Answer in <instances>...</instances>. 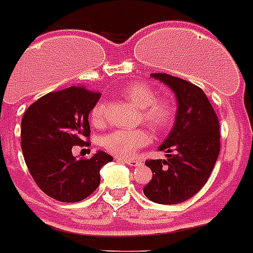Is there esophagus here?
Instances as JSON below:
<instances>
[{
	"instance_id": "1",
	"label": "esophagus",
	"mask_w": 253,
	"mask_h": 253,
	"mask_svg": "<svg viewBox=\"0 0 253 253\" xmlns=\"http://www.w3.org/2000/svg\"><path fill=\"white\" fill-rule=\"evenodd\" d=\"M116 160H118V161H123V163L128 164V165L130 166H139L142 164L141 160L138 159H120V157H116Z\"/></svg>"
}]
</instances>
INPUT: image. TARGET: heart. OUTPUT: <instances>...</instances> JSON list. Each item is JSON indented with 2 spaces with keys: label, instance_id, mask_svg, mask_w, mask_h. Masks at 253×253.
<instances>
[{
  "label": "heart",
  "instance_id": "b5f03b06",
  "mask_svg": "<svg viewBox=\"0 0 253 253\" xmlns=\"http://www.w3.org/2000/svg\"><path fill=\"white\" fill-rule=\"evenodd\" d=\"M123 96L128 102L139 109L142 122L155 131L169 129L175 120L176 106L169 97H160L151 87L144 83H131L123 90ZM106 107L102 101L94 103L89 112L90 122L94 125L105 123ZM151 141V133L147 129H116L102 138V146L106 151L116 157L128 159L141 147L147 146Z\"/></svg>",
  "mask_w": 253,
  "mask_h": 253
}]
</instances>
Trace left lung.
Here are the masks:
<instances>
[{"label":"left lung","mask_w":253,"mask_h":253,"mask_svg":"<svg viewBox=\"0 0 253 253\" xmlns=\"http://www.w3.org/2000/svg\"><path fill=\"white\" fill-rule=\"evenodd\" d=\"M169 85L178 101L175 124L164 143L166 160H147L152 179L144 196L161 205H176L189 200L210 178L220 152V124L210 101L200 87L171 77L153 73Z\"/></svg>","instance_id":"8db88e82"}]
</instances>
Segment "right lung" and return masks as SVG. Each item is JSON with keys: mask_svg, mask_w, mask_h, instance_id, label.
<instances>
[{"mask_svg": "<svg viewBox=\"0 0 253 253\" xmlns=\"http://www.w3.org/2000/svg\"><path fill=\"white\" fill-rule=\"evenodd\" d=\"M101 93L83 85L44 94L27 109L21 120V150L34 182L47 196L79 202L100 185V170L112 161L98 151L90 159H75L73 146L89 138L88 115Z\"/></svg>", "mask_w": 253, "mask_h": 253, "instance_id": "right-lung-1", "label": "right lung"}]
</instances>
